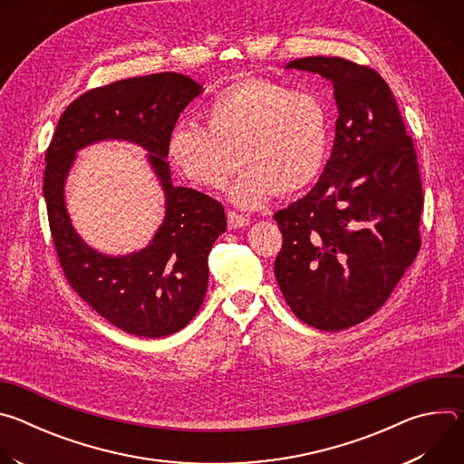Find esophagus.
I'll use <instances>...</instances> for the list:
<instances>
[{"mask_svg": "<svg viewBox=\"0 0 464 464\" xmlns=\"http://www.w3.org/2000/svg\"><path fill=\"white\" fill-rule=\"evenodd\" d=\"M227 226H229V229H240V227L249 226V220L246 217L235 213V211H229L227 213Z\"/></svg>", "mask_w": 464, "mask_h": 464, "instance_id": "obj_1", "label": "esophagus"}]
</instances>
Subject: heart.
Listing matches in <instances>:
<instances>
[{"label": "heart", "mask_w": 464, "mask_h": 464, "mask_svg": "<svg viewBox=\"0 0 464 464\" xmlns=\"http://www.w3.org/2000/svg\"><path fill=\"white\" fill-rule=\"evenodd\" d=\"M204 115L208 128L188 121L170 128L167 158L185 179L208 188L224 187L240 161L246 170L229 190L240 209H260L277 192H299L323 170L328 117L310 93L268 79H242L220 90Z\"/></svg>", "instance_id": "heart-1"}]
</instances>
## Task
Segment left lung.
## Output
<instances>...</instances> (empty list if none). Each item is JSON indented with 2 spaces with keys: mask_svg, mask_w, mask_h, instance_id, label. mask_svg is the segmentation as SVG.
<instances>
[{
  "mask_svg": "<svg viewBox=\"0 0 464 464\" xmlns=\"http://www.w3.org/2000/svg\"><path fill=\"white\" fill-rule=\"evenodd\" d=\"M334 88L336 138L314 188L276 213V277L290 310L319 330L371 317L415 260L424 206L417 154L385 81L338 56L292 60Z\"/></svg>",
  "mask_w": 464,
  "mask_h": 464,
  "instance_id": "left-lung-1",
  "label": "left lung"
}]
</instances>
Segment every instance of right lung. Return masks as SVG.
<instances>
[{
	"label": "right lung",
	"instance_id": "right-lung-1",
	"mask_svg": "<svg viewBox=\"0 0 464 464\" xmlns=\"http://www.w3.org/2000/svg\"><path fill=\"white\" fill-rule=\"evenodd\" d=\"M202 92V84L170 72L90 90L65 108L45 152L44 198L65 279L101 317L128 334L178 333L208 292V256L227 226L224 208L194 188L176 187L165 150L179 113ZM102 140L147 150L166 194L164 222L150 246L134 254L106 256L88 246L64 208V179L76 152Z\"/></svg>",
	"mask_w": 464,
	"mask_h": 464
}]
</instances>
